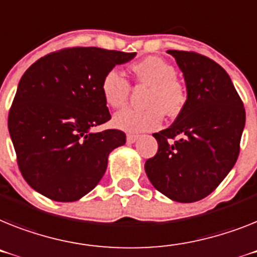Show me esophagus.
I'll list each match as a JSON object with an SVG mask.
<instances>
[{
    "instance_id": "esophagus-1",
    "label": "esophagus",
    "mask_w": 257,
    "mask_h": 257,
    "mask_svg": "<svg viewBox=\"0 0 257 257\" xmlns=\"http://www.w3.org/2000/svg\"><path fill=\"white\" fill-rule=\"evenodd\" d=\"M137 140H139V136H137V135H128V136H126V142H128V144H135Z\"/></svg>"
}]
</instances>
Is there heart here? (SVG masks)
I'll list each match as a JSON object with an SVG mask.
<instances>
[{"instance_id": "1", "label": "heart", "mask_w": 257, "mask_h": 257, "mask_svg": "<svg viewBox=\"0 0 257 257\" xmlns=\"http://www.w3.org/2000/svg\"><path fill=\"white\" fill-rule=\"evenodd\" d=\"M136 78L150 86L146 95L145 109L125 108L112 117V125L125 133H142L158 129L163 121V111L178 115L187 96L183 86L176 81L174 66L157 56H149L133 66ZM100 91L104 102L112 107H122L129 95V83L117 68L103 75Z\"/></svg>"}]
</instances>
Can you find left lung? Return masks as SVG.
Segmentation results:
<instances>
[{
	"label": "left lung",
	"mask_w": 257,
	"mask_h": 257,
	"mask_svg": "<svg viewBox=\"0 0 257 257\" xmlns=\"http://www.w3.org/2000/svg\"><path fill=\"white\" fill-rule=\"evenodd\" d=\"M184 77L187 100L167 129L154 133L158 152L145 163L154 188L172 201L210 195L234 167L245 111L226 70L193 52L167 51Z\"/></svg>",
	"instance_id": "8db88e82"
}]
</instances>
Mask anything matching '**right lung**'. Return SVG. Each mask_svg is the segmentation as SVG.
<instances>
[{
    "instance_id": "right-lung-1",
    "label": "right lung",
    "mask_w": 257,
    "mask_h": 257,
    "mask_svg": "<svg viewBox=\"0 0 257 257\" xmlns=\"http://www.w3.org/2000/svg\"><path fill=\"white\" fill-rule=\"evenodd\" d=\"M136 53L77 47L34 62L18 83L9 133L19 170L45 197L72 202L95 188L108 155L125 144L116 129L92 132L111 118L102 96L103 75Z\"/></svg>"
}]
</instances>
